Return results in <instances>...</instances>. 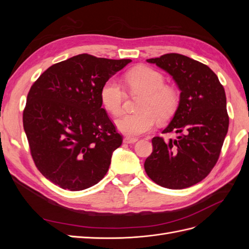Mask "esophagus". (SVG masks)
Returning a JSON list of instances; mask_svg holds the SVG:
<instances>
[{
    "label": "esophagus",
    "instance_id": "obj_1",
    "mask_svg": "<svg viewBox=\"0 0 249 249\" xmlns=\"http://www.w3.org/2000/svg\"><path fill=\"white\" fill-rule=\"evenodd\" d=\"M136 141H137L136 138H131V137L124 138V143H126V144H130V143H135Z\"/></svg>",
    "mask_w": 249,
    "mask_h": 249
}]
</instances>
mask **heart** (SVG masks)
I'll return each mask as SVG.
<instances>
[{"label":"heart","mask_w":249,"mask_h":249,"mask_svg":"<svg viewBox=\"0 0 249 249\" xmlns=\"http://www.w3.org/2000/svg\"><path fill=\"white\" fill-rule=\"evenodd\" d=\"M126 81L132 91L143 94V99L138 107L140 113L124 114L116 119L119 132L129 137L140 136L154 129L157 117L165 120L176 112L179 93L173 86L165 85L160 71L146 66L136 67L127 74ZM101 99L105 108L117 115L123 110L124 91L116 80L110 79L102 87Z\"/></svg>","instance_id":"1"}]
</instances>
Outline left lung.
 I'll list each match as a JSON object with an SVG mask.
<instances>
[{
    "label": "left lung",
    "mask_w": 249,
    "mask_h": 249,
    "mask_svg": "<svg viewBox=\"0 0 249 249\" xmlns=\"http://www.w3.org/2000/svg\"><path fill=\"white\" fill-rule=\"evenodd\" d=\"M146 61L167 71L180 95L175 116L162 132L179 136L166 141L154 137L144 169L156 184L184 189L205 178L219 159L230 124L227 96L216 73L196 60L170 53Z\"/></svg>",
    "instance_id": "1"
}]
</instances>
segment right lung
Instances as JSON below:
<instances>
[{"mask_svg":"<svg viewBox=\"0 0 249 249\" xmlns=\"http://www.w3.org/2000/svg\"><path fill=\"white\" fill-rule=\"evenodd\" d=\"M132 61L81 54L50 66L27 96L22 124L41 175L80 191L106 176L123 136L102 108L101 90Z\"/></svg>","mask_w":249,"mask_h":249,"instance_id":"1","label":"right lung"}]
</instances>
